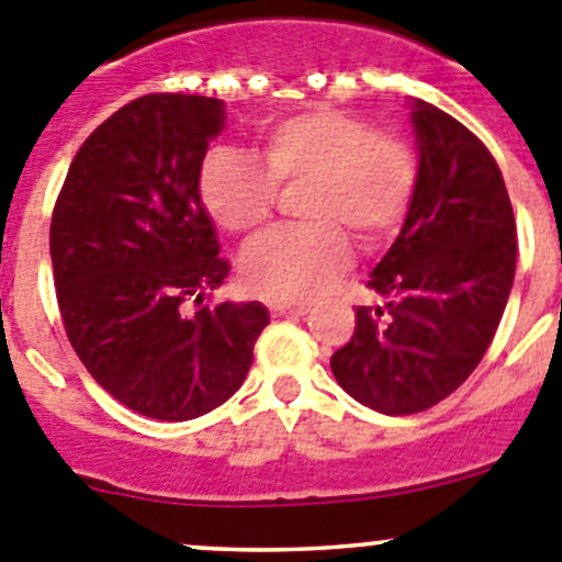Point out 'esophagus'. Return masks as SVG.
I'll use <instances>...</instances> for the list:
<instances>
[{
	"mask_svg": "<svg viewBox=\"0 0 562 562\" xmlns=\"http://www.w3.org/2000/svg\"><path fill=\"white\" fill-rule=\"evenodd\" d=\"M306 303H270V314L272 317H301V314H306Z\"/></svg>",
	"mask_w": 562,
	"mask_h": 562,
	"instance_id": "34e87169",
	"label": "esophagus"
}]
</instances>
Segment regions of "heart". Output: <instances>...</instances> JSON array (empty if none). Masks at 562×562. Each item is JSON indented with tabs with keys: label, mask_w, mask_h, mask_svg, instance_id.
<instances>
[{
	"label": "heart",
	"mask_w": 562,
	"mask_h": 562,
	"mask_svg": "<svg viewBox=\"0 0 562 562\" xmlns=\"http://www.w3.org/2000/svg\"><path fill=\"white\" fill-rule=\"evenodd\" d=\"M419 159L392 130L336 106L276 117L261 130V159L239 148H212L198 192L212 221L234 237H254L272 221L278 190L297 192L306 223L278 228L239 261L243 284L270 301H308L328 290L358 248L386 245L414 201Z\"/></svg>",
	"instance_id": "1"
}]
</instances>
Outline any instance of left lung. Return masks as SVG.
Listing matches in <instances>:
<instances>
[{
  "instance_id": "left-lung-1",
  "label": "left lung",
  "mask_w": 562,
  "mask_h": 562,
  "mask_svg": "<svg viewBox=\"0 0 562 562\" xmlns=\"http://www.w3.org/2000/svg\"><path fill=\"white\" fill-rule=\"evenodd\" d=\"M414 201L367 281L383 306H358L350 341L330 356L336 383L389 416L432 408L472 375L516 276V217L496 159L427 101L414 104Z\"/></svg>"
}]
</instances>
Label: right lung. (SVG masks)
Here are the masks:
<instances>
[{"instance_id": "right-lung-1", "label": "right lung", "mask_w": 562, "mask_h": 562, "mask_svg": "<svg viewBox=\"0 0 562 562\" xmlns=\"http://www.w3.org/2000/svg\"><path fill=\"white\" fill-rule=\"evenodd\" d=\"M221 130V99L140 95L79 146L52 212L68 341L104 392L151 419L226 403L270 323L261 303L204 306L232 270L198 192Z\"/></svg>"}]
</instances>
